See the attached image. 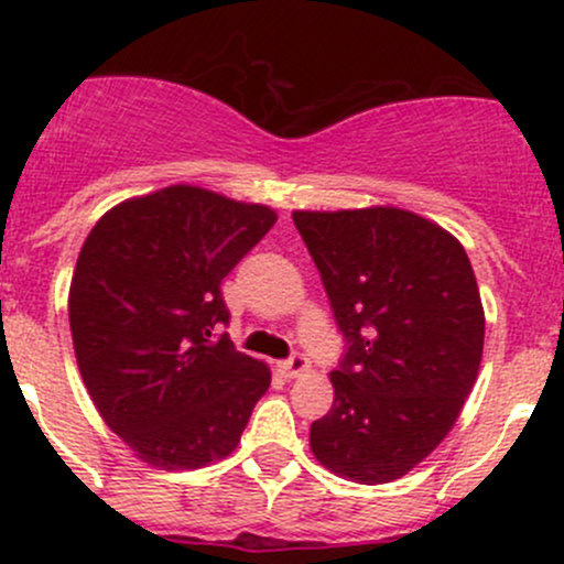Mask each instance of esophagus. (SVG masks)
<instances>
[{"instance_id":"1","label":"esophagus","mask_w":564,"mask_h":564,"mask_svg":"<svg viewBox=\"0 0 564 564\" xmlns=\"http://www.w3.org/2000/svg\"><path fill=\"white\" fill-rule=\"evenodd\" d=\"M307 371H310V360L304 358L302 352H294L289 360H283V364H281V373L286 379L304 377V373H307Z\"/></svg>"}]
</instances>
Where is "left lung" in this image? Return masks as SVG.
I'll return each mask as SVG.
<instances>
[{
  "label": "left lung",
  "mask_w": 564,
  "mask_h": 564,
  "mask_svg": "<svg viewBox=\"0 0 564 564\" xmlns=\"http://www.w3.org/2000/svg\"><path fill=\"white\" fill-rule=\"evenodd\" d=\"M347 349L310 448L334 475L392 482L443 443L475 387L485 313L464 246L394 206L294 212Z\"/></svg>",
  "instance_id": "left-lung-1"
}]
</instances>
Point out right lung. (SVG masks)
Segmentation results:
<instances>
[{
	"instance_id": "add662e5",
	"label": "right lung",
	"mask_w": 564,
	"mask_h": 564,
	"mask_svg": "<svg viewBox=\"0 0 564 564\" xmlns=\"http://www.w3.org/2000/svg\"><path fill=\"white\" fill-rule=\"evenodd\" d=\"M275 212L170 185L106 212L68 294L76 364L106 424L142 462L200 469L230 456L270 368L232 347L219 283Z\"/></svg>"
}]
</instances>
